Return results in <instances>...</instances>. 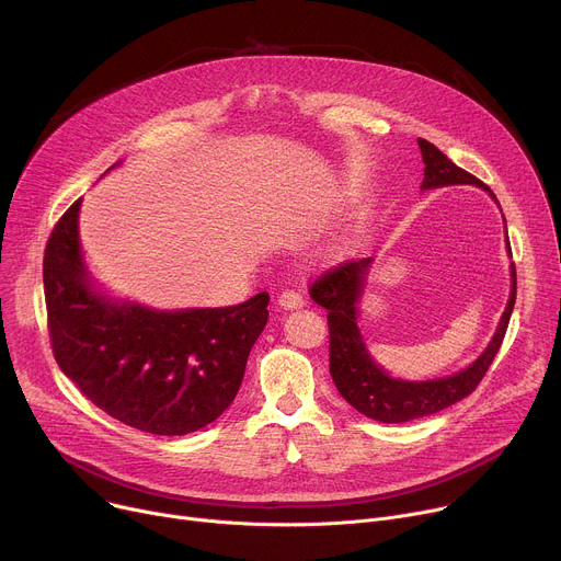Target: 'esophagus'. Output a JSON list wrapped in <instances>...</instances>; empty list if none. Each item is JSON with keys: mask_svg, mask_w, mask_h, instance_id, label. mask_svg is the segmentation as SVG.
<instances>
[{"mask_svg": "<svg viewBox=\"0 0 561 561\" xmlns=\"http://www.w3.org/2000/svg\"><path fill=\"white\" fill-rule=\"evenodd\" d=\"M277 304L284 308V310H297L304 306V297L295 290H282V295L277 297Z\"/></svg>", "mask_w": 561, "mask_h": 561, "instance_id": "obj_1", "label": "esophagus"}]
</instances>
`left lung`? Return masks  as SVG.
I'll return each instance as SVG.
<instances>
[{
    "label": "left lung",
    "instance_id": "1",
    "mask_svg": "<svg viewBox=\"0 0 561 561\" xmlns=\"http://www.w3.org/2000/svg\"><path fill=\"white\" fill-rule=\"evenodd\" d=\"M417 144L426 164L424 182H422L424 191L453 186V184H474L479 188L489 191L491 197L497 202L495 193L484 182H479L474 175L453 164L435 144L426 139H417ZM508 253H511V244H508ZM370 262L373 257L344 262L322 273L310 284L312 301H317L319 306H324L329 310V317H327L329 333H331L329 366L340 394L355 411L383 424H402L417 417H426L468 397L477 388V383L484 379L489 366L493 364L504 342L508 319L515 306V295H517L515 264L511 266V277H513L511 297L500 319V327L491 344L486 346V351L461 373H455L442 379H428V381H404V379L388 377L373 362L362 340V333L357 329V301L362 297L364 277L368 273Z\"/></svg>",
    "mask_w": 561,
    "mask_h": 561
}]
</instances>
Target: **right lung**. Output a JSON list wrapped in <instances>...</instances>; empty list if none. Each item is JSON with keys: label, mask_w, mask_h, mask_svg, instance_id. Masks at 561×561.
I'll list each match as a JSON object with an SVG mask.
<instances>
[{"label": "right lung", "mask_w": 561, "mask_h": 561, "mask_svg": "<svg viewBox=\"0 0 561 561\" xmlns=\"http://www.w3.org/2000/svg\"><path fill=\"white\" fill-rule=\"evenodd\" d=\"M77 199L44 251L53 355L91 402L152 435H188L215 422L242 386L268 322V293L226 308L152 310L93 290L79 249Z\"/></svg>", "instance_id": "obj_1"}]
</instances>
